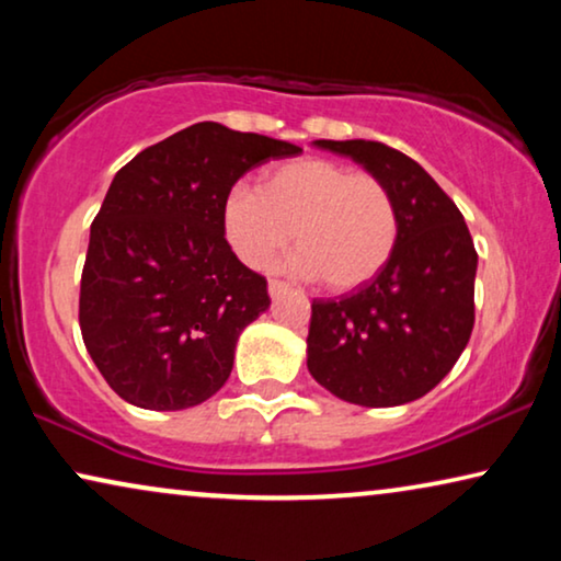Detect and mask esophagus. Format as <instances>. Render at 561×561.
Instances as JSON below:
<instances>
[{
  "mask_svg": "<svg viewBox=\"0 0 561 561\" xmlns=\"http://www.w3.org/2000/svg\"><path fill=\"white\" fill-rule=\"evenodd\" d=\"M286 290H288V283H283V280H271V283H267V294H271V298L286 294Z\"/></svg>",
  "mask_w": 561,
  "mask_h": 561,
  "instance_id": "1",
  "label": "esophagus"
}]
</instances>
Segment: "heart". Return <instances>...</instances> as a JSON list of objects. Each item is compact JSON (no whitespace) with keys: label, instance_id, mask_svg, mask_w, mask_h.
<instances>
[{"label":"heart","instance_id":"b5f03b06","mask_svg":"<svg viewBox=\"0 0 561 561\" xmlns=\"http://www.w3.org/2000/svg\"><path fill=\"white\" fill-rule=\"evenodd\" d=\"M221 232L252 271H265L290 240V271L332 290L370 283L393 257L398 209L370 173L327 158H296L260 175L257 191L234 186L221 202Z\"/></svg>","mask_w":561,"mask_h":561}]
</instances>
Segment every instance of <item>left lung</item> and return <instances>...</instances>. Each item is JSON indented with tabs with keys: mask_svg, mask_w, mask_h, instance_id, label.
Returning a JSON list of instances; mask_svg holds the SVG:
<instances>
[{
	"mask_svg": "<svg viewBox=\"0 0 561 561\" xmlns=\"http://www.w3.org/2000/svg\"><path fill=\"white\" fill-rule=\"evenodd\" d=\"M380 179L398 209V244L370 283L311 304L306 365L319 386L367 409L439 386L474 327V252L455 202L403 152L373 140H317Z\"/></svg>",
	"mask_w": 561,
	"mask_h": 561,
	"instance_id": "1",
	"label": "left lung"
}]
</instances>
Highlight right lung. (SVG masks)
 Masks as SVG:
<instances>
[{
	"mask_svg": "<svg viewBox=\"0 0 561 561\" xmlns=\"http://www.w3.org/2000/svg\"><path fill=\"white\" fill-rule=\"evenodd\" d=\"M298 145L198 122L114 175L91 225L79 324L91 359L127 403L181 411L225 386L267 280L221 232V202L252 168Z\"/></svg>",
	"mask_w": 561,
	"mask_h": 561,
	"instance_id": "1",
	"label": "right lung"
}]
</instances>
